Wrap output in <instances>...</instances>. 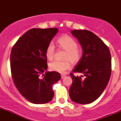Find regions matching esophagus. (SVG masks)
I'll use <instances>...</instances> for the list:
<instances>
[{
    "instance_id": "esophagus-1",
    "label": "esophagus",
    "mask_w": 121,
    "mask_h": 121,
    "mask_svg": "<svg viewBox=\"0 0 121 121\" xmlns=\"http://www.w3.org/2000/svg\"><path fill=\"white\" fill-rule=\"evenodd\" d=\"M65 77H66V75H64V74L61 75V78H64Z\"/></svg>"
}]
</instances>
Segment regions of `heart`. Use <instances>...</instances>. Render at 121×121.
Returning a JSON list of instances; mask_svg holds the SVG:
<instances>
[{"label": "heart", "instance_id": "b5f03b06", "mask_svg": "<svg viewBox=\"0 0 121 121\" xmlns=\"http://www.w3.org/2000/svg\"><path fill=\"white\" fill-rule=\"evenodd\" d=\"M57 43L61 49L65 50L66 53L64 56V61L55 60L52 62L49 65V68L52 71L59 73H64L71 68V62H78L82 56L81 50L77 47V41L70 36L65 35L60 37L57 40ZM55 48L53 43L50 42L46 49V56L49 60H52L55 56Z\"/></svg>", "mask_w": 121, "mask_h": 121}]
</instances>
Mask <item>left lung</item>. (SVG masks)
<instances>
[{
    "label": "left lung",
    "mask_w": 121,
    "mask_h": 121,
    "mask_svg": "<svg viewBox=\"0 0 121 121\" xmlns=\"http://www.w3.org/2000/svg\"><path fill=\"white\" fill-rule=\"evenodd\" d=\"M71 33L82 49V57L72 72L83 75L75 77L70 73L72 83L69 94L75 103L88 104L99 98L109 82L112 71L110 50L99 37L90 31L75 30Z\"/></svg>",
    "instance_id": "8db88e82"
}]
</instances>
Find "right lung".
I'll return each instance as SVG.
<instances>
[{
	"mask_svg": "<svg viewBox=\"0 0 121 121\" xmlns=\"http://www.w3.org/2000/svg\"><path fill=\"white\" fill-rule=\"evenodd\" d=\"M56 28H33L23 34L11 50L12 77L22 96L34 104L53 99L52 86L60 79L56 71L48 72L46 49L58 32Z\"/></svg>",
	"mask_w": 121,
	"mask_h": 121,
	"instance_id": "1",
	"label": "right lung"
}]
</instances>
